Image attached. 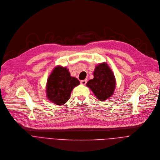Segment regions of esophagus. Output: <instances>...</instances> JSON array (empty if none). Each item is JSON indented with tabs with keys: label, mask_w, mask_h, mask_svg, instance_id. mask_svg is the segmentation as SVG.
<instances>
[{
	"label": "esophagus",
	"mask_w": 160,
	"mask_h": 160,
	"mask_svg": "<svg viewBox=\"0 0 160 160\" xmlns=\"http://www.w3.org/2000/svg\"><path fill=\"white\" fill-rule=\"evenodd\" d=\"M87 80H81V82H80L81 84H82V85H85V84L87 83Z\"/></svg>",
	"instance_id": "obj_1"
}]
</instances>
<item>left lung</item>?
I'll use <instances>...</instances> for the list:
<instances>
[{
	"mask_svg": "<svg viewBox=\"0 0 160 160\" xmlns=\"http://www.w3.org/2000/svg\"><path fill=\"white\" fill-rule=\"evenodd\" d=\"M99 101H105L114 94L116 80L112 71L105 62L97 65L94 72V78L86 84Z\"/></svg>",
	"mask_w": 160,
	"mask_h": 160,
	"instance_id": "8db88e82",
	"label": "left lung"
}]
</instances>
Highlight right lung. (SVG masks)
Here are the masks:
<instances>
[{
  "label": "right lung",
  "instance_id": "1",
  "mask_svg": "<svg viewBox=\"0 0 160 160\" xmlns=\"http://www.w3.org/2000/svg\"><path fill=\"white\" fill-rule=\"evenodd\" d=\"M79 84V80L70 75L66 67L57 66L48 77L46 96L56 105H63L69 100L73 89Z\"/></svg>",
  "mask_w": 160,
  "mask_h": 160
}]
</instances>
